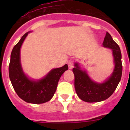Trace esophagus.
Listing matches in <instances>:
<instances>
[{"label": "esophagus", "instance_id": "obj_1", "mask_svg": "<svg viewBox=\"0 0 130 130\" xmlns=\"http://www.w3.org/2000/svg\"><path fill=\"white\" fill-rule=\"evenodd\" d=\"M68 65L69 69L73 68V61H72V60H70V61H69L68 62Z\"/></svg>", "mask_w": 130, "mask_h": 130}]
</instances>
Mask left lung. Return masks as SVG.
Returning <instances> with one entry per match:
<instances>
[{
	"instance_id": "left-lung-1",
	"label": "left lung",
	"mask_w": 130,
	"mask_h": 130,
	"mask_svg": "<svg viewBox=\"0 0 130 130\" xmlns=\"http://www.w3.org/2000/svg\"><path fill=\"white\" fill-rule=\"evenodd\" d=\"M103 45L112 49L115 64L111 76L103 83H98L91 80L85 71L82 70L77 63L75 64L73 72L75 76V89L77 94L83 101L87 102H99L109 98L114 92L120 82L122 73V55L120 47L111 36L107 32Z\"/></svg>"
}]
</instances>
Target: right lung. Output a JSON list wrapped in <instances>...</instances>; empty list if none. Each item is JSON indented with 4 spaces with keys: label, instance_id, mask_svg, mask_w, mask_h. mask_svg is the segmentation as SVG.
Returning a JSON list of instances; mask_svg holds the SVG:
<instances>
[{
    "label": "right lung",
    "instance_id": "1",
    "mask_svg": "<svg viewBox=\"0 0 130 130\" xmlns=\"http://www.w3.org/2000/svg\"><path fill=\"white\" fill-rule=\"evenodd\" d=\"M28 32L22 36L12 49L9 64V77L15 91L20 98L27 103L43 104L51 99L57 90V85L65 71L67 64L58 68L53 69L43 79L31 80L24 73L20 61V49Z\"/></svg>",
    "mask_w": 130,
    "mask_h": 130
}]
</instances>
